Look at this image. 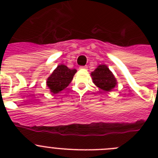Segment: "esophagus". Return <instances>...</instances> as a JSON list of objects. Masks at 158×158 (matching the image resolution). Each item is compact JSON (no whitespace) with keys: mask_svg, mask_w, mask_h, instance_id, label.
Wrapping results in <instances>:
<instances>
[{"mask_svg":"<svg viewBox=\"0 0 158 158\" xmlns=\"http://www.w3.org/2000/svg\"><path fill=\"white\" fill-rule=\"evenodd\" d=\"M80 69H88V66L87 65H84V66H80Z\"/></svg>","mask_w":158,"mask_h":158,"instance_id":"obj_1","label":"esophagus"}]
</instances>
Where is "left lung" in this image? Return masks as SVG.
<instances>
[{
  "label": "left lung",
  "mask_w": 158,
  "mask_h": 158,
  "mask_svg": "<svg viewBox=\"0 0 158 158\" xmlns=\"http://www.w3.org/2000/svg\"><path fill=\"white\" fill-rule=\"evenodd\" d=\"M91 75L95 85L104 91H111L116 85V79L107 65H100Z\"/></svg>",
  "instance_id": "obj_1"
}]
</instances>
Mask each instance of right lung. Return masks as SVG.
I'll use <instances>...</instances> for the list:
<instances>
[{"label":"right lung","mask_w":158,"mask_h":158,"mask_svg":"<svg viewBox=\"0 0 158 158\" xmlns=\"http://www.w3.org/2000/svg\"><path fill=\"white\" fill-rule=\"evenodd\" d=\"M76 72L75 69H69L65 65H58L47 79V85L51 93L56 94L65 89L72 81Z\"/></svg>","instance_id":"add662e5"}]
</instances>
